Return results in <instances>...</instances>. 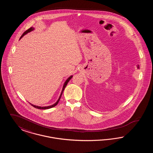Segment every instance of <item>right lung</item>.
I'll use <instances>...</instances> for the list:
<instances>
[{
	"instance_id": "1",
	"label": "right lung",
	"mask_w": 153,
	"mask_h": 153,
	"mask_svg": "<svg viewBox=\"0 0 153 153\" xmlns=\"http://www.w3.org/2000/svg\"><path fill=\"white\" fill-rule=\"evenodd\" d=\"M34 30V28H33V27H30V29H29L28 30H27L26 31H25L24 33H23V34H22V36H21V38H20V39H21V38H22L23 36H24L25 35H26V34H27L28 33H30V32H31V31H33ZM72 77H73V76H71L69 77H68V79L66 80L65 82H64V85H63V87H62V91H61V94H60V96H59V98H58V100L56 102H55L54 104H53V105H49V106H46V107H39V106H37V105H33V104H31V103H30L32 106H33L34 108H38V109H49V108H53V107H55L57 104L58 103V102L59 101V100H60V99H61V96H62V93H63V91H64V90L65 89V88L66 86V85L68 84V82L70 81V80L72 78Z\"/></svg>"
}]
</instances>
